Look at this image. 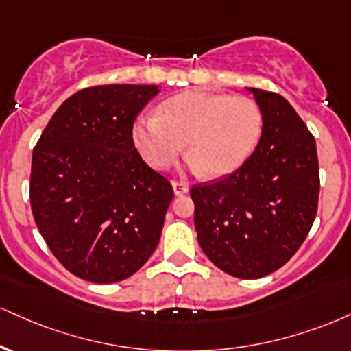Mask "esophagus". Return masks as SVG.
Masks as SVG:
<instances>
[{
    "label": "esophagus",
    "mask_w": 351,
    "mask_h": 351,
    "mask_svg": "<svg viewBox=\"0 0 351 351\" xmlns=\"http://www.w3.org/2000/svg\"><path fill=\"white\" fill-rule=\"evenodd\" d=\"M171 186L176 196H183V194H186L189 191V186L184 183V181H173Z\"/></svg>",
    "instance_id": "1"
}]
</instances>
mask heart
I'll use <instances>...</instances> for the list:
<instances>
[{
  "instance_id": "b5f03b06",
  "label": "heart",
  "mask_w": 351,
  "mask_h": 351,
  "mask_svg": "<svg viewBox=\"0 0 351 351\" xmlns=\"http://www.w3.org/2000/svg\"><path fill=\"white\" fill-rule=\"evenodd\" d=\"M263 116L255 99L186 91L167 99L158 114L134 124V142L145 162L165 170L186 142L188 168L219 178L235 171L260 141Z\"/></svg>"
}]
</instances>
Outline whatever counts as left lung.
Returning a JSON list of instances; mask_svg holds the SVG:
<instances>
[{
  "label": "left lung",
  "instance_id": "obj_1",
  "mask_svg": "<svg viewBox=\"0 0 351 351\" xmlns=\"http://www.w3.org/2000/svg\"><path fill=\"white\" fill-rule=\"evenodd\" d=\"M263 116L258 145L226 178L191 188L197 242L222 271H276L309 234L319 202L315 138L281 95L247 88Z\"/></svg>",
  "mask_w": 351,
  "mask_h": 351
}]
</instances>
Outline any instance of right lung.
I'll list each match as a JSON object with an SVG mask.
<instances>
[{"label":"right lung","instance_id":"obj_1","mask_svg":"<svg viewBox=\"0 0 351 351\" xmlns=\"http://www.w3.org/2000/svg\"><path fill=\"white\" fill-rule=\"evenodd\" d=\"M157 95V84L84 88L63 101L32 152L34 221L82 280H125L157 248L173 188L132 141L135 117Z\"/></svg>","mask_w":351,"mask_h":351}]
</instances>
